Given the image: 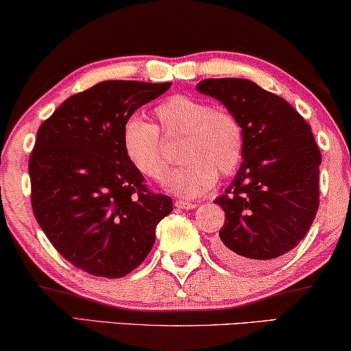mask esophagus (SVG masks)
Masks as SVG:
<instances>
[{"instance_id": "1", "label": "esophagus", "mask_w": 351, "mask_h": 351, "mask_svg": "<svg viewBox=\"0 0 351 351\" xmlns=\"http://www.w3.org/2000/svg\"><path fill=\"white\" fill-rule=\"evenodd\" d=\"M176 208L189 210V209L196 208V203H190V201H185V199H176Z\"/></svg>"}]
</instances>
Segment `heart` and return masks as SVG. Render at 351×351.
I'll return each mask as SVG.
<instances>
[{"mask_svg":"<svg viewBox=\"0 0 351 351\" xmlns=\"http://www.w3.org/2000/svg\"><path fill=\"white\" fill-rule=\"evenodd\" d=\"M165 136H184L180 160L172 172L167 190L184 198H196L217 182L220 174L237 169L243 156L241 124L227 110H213L203 100L172 95L156 107ZM123 148L131 165L152 180H162L169 172V160L162 150L160 129L141 114L124 123Z\"/></svg>","mask_w":351,"mask_h":351,"instance_id":"1","label":"heart"}]
</instances>
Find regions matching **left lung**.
<instances>
[{
    "label": "left lung",
    "mask_w": 351,
    "mask_h": 351,
    "mask_svg": "<svg viewBox=\"0 0 351 351\" xmlns=\"http://www.w3.org/2000/svg\"><path fill=\"white\" fill-rule=\"evenodd\" d=\"M196 90L225 105L244 132L241 167L215 199L225 223L214 251L230 267L270 265L305 238L318 210L321 153L310 124L254 81L209 78Z\"/></svg>",
    "instance_id": "8db88e82"
}]
</instances>
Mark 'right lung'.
<instances>
[{
  "mask_svg": "<svg viewBox=\"0 0 351 351\" xmlns=\"http://www.w3.org/2000/svg\"><path fill=\"white\" fill-rule=\"evenodd\" d=\"M171 83L102 81L71 95L38 129L32 208L52 246L94 276L121 278L145 261L172 199L152 193L123 148L124 123Z\"/></svg>",
  "mask_w": 351,
  "mask_h": 351,
  "instance_id": "add662e5",
  "label": "right lung"
}]
</instances>
